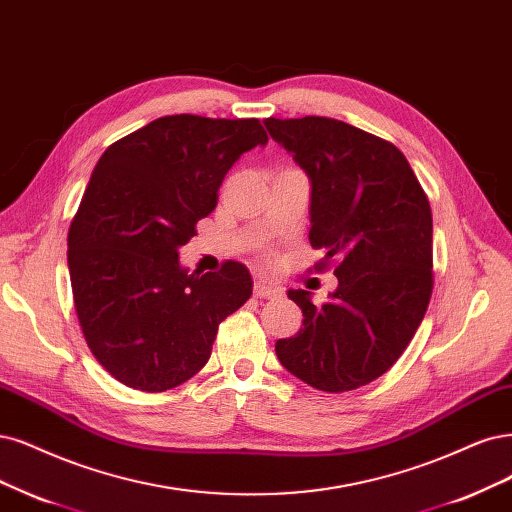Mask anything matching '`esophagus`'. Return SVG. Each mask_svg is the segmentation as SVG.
I'll list each match as a JSON object with an SVG mask.
<instances>
[{"instance_id":"obj_1","label":"esophagus","mask_w":512,"mask_h":512,"mask_svg":"<svg viewBox=\"0 0 512 512\" xmlns=\"http://www.w3.org/2000/svg\"><path fill=\"white\" fill-rule=\"evenodd\" d=\"M281 290L275 286V284H271V281H267V279H258L256 284H254V296L256 298H271V296H277Z\"/></svg>"}]
</instances>
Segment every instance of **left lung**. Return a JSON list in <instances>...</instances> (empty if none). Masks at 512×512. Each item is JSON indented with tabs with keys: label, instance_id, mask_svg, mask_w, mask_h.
<instances>
[{
	"label": "left lung",
	"instance_id": "left-lung-1",
	"mask_svg": "<svg viewBox=\"0 0 512 512\" xmlns=\"http://www.w3.org/2000/svg\"><path fill=\"white\" fill-rule=\"evenodd\" d=\"M311 182L313 248L337 258L324 305L288 290L303 328L275 343L281 366L322 392H349L402 356L432 294V209L404 154L347 122L267 118Z\"/></svg>",
	"mask_w": 512,
	"mask_h": 512
}]
</instances>
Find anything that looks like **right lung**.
<instances>
[{
    "instance_id": "obj_1",
    "label": "right lung",
    "mask_w": 512,
    "mask_h": 512,
    "mask_svg": "<svg viewBox=\"0 0 512 512\" xmlns=\"http://www.w3.org/2000/svg\"><path fill=\"white\" fill-rule=\"evenodd\" d=\"M267 142L256 118L178 114L101 154L69 226L67 267L84 339L120 383L182 385L209 360L220 322L250 298L241 262L188 273L178 250L216 209L228 169Z\"/></svg>"
}]
</instances>
